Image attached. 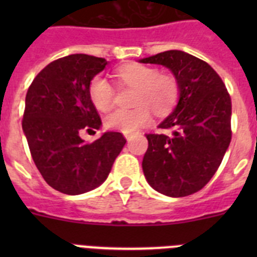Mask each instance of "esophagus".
<instances>
[{
    "instance_id": "obj_1",
    "label": "esophagus",
    "mask_w": 257,
    "mask_h": 257,
    "mask_svg": "<svg viewBox=\"0 0 257 257\" xmlns=\"http://www.w3.org/2000/svg\"><path fill=\"white\" fill-rule=\"evenodd\" d=\"M124 138H126L127 142H130V140L134 138V135L133 134H124Z\"/></svg>"
}]
</instances>
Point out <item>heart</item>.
Here are the masks:
<instances>
[{"instance_id":"1","label":"heart","mask_w":257,"mask_h":257,"mask_svg":"<svg viewBox=\"0 0 257 257\" xmlns=\"http://www.w3.org/2000/svg\"><path fill=\"white\" fill-rule=\"evenodd\" d=\"M122 86L135 87L134 109H115L104 122L108 128L133 134L151 121L152 109L158 115L169 113L179 100L180 87L171 74H161L156 68L142 64L127 65L117 72ZM88 96L92 105L101 112L108 110L114 101V87L108 78L95 76L88 85Z\"/></svg>"}]
</instances>
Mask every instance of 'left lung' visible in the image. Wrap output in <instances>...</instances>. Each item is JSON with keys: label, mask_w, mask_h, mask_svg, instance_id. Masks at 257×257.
<instances>
[{"label": "left lung", "mask_w": 257, "mask_h": 257, "mask_svg": "<svg viewBox=\"0 0 257 257\" xmlns=\"http://www.w3.org/2000/svg\"><path fill=\"white\" fill-rule=\"evenodd\" d=\"M139 61L169 68L180 87L178 104L158 126L171 135L147 134L145 179L165 196H189L211 180L230 144V96L211 65L188 52L170 50Z\"/></svg>", "instance_id": "left-lung-1"}]
</instances>
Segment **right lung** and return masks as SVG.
<instances>
[{"mask_svg":"<svg viewBox=\"0 0 257 257\" xmlns=\"http://www.w3.org/2000/svg\"><path fill=\"white\" fill-rule=\"evenodd\" d=\"M106 65L105 59L86 54L64 56L41 70L27 92L22 126L32 158L45 181L64 194L77 196L103 184L126 144L114 131L92 143L79 136L101 126L88 85Z\"/></svg>","mask_w":257,"mask_h":257,"instance_id":"1","label":"right lung"}]
</instances>
